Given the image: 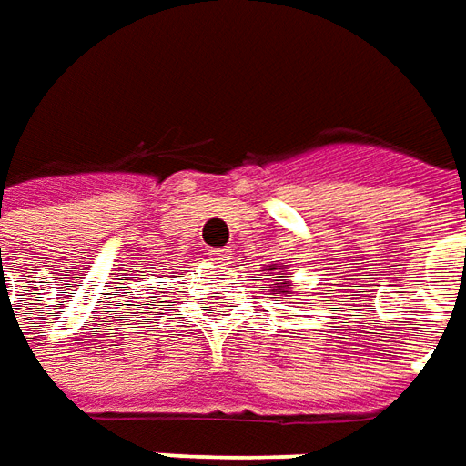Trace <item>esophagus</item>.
Listing matches in <instances>:
<instances>
[{
    "mask_svg": "<svg viewBox=\"0 0 466 466\" xmlns=\"http://www.w3.org/2000/svg\"><path fill=\"white\" fill-rule=\"evenodd\" d=\"M209 257H212L214 262L227 264L229 262V249H209Z\"/></svg>",
    "mask_w": 466,
    "mask_h": 466,
    "instance_id": "34e87169",
    "label": "esophagus"
}]
</instances>
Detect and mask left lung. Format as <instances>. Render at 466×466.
I'll return each instance as SVG.
<instances>
[{"label":"left lung","instance_id":"obj_1","mask_svg":"<svg viewBox=\"0 0 466 466\" xmlns=\"http://www.w3.org/2000/svg\"><path fill=\"white\" fill-rule=\"evenodd\" d=\"M277 284H279V287L274 289V292H277V294H284V297H289V294H292V292H289V284H287V282H282V279H277Z\"/></svg>","mask_w":466,"mask_h":466}]
</instances>
